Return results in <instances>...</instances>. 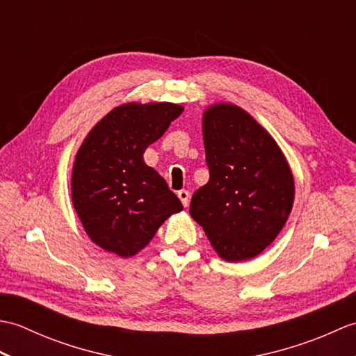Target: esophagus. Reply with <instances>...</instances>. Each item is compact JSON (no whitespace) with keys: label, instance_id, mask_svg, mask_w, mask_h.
Here are the masks:
<instances>
[{"label":"esophagus","instance_id":"obj_1","mask_svg":"<svg viewBox=\"0 0 356 356\" xmlns=\"http://www.w3.org/2000/svg\"><path fill=\"white\" fill-rule=\"evenodd\" d=\"M177 195H179L180 202L184 203V207H188V203H190V191H186V190H180V191L177 193Z\"/></svg>","mask_w":356,"mask_h":356}]
</instances>
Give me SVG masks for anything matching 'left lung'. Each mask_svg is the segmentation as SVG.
<instances>
[{
  "label": "left lung",
  "mask_w": 356,
  "mask_h": 356,
  "mask_svg": "<svg viewBox=\"0 0 356 356\" xmlns=\"http://www.w3.org/2000/svg\"><path fill=\"white\" fill-rule=\"evenodd\" d=\"M209 180L193 194L190 214L226 261L254 259L291 214L293 177L268 131L231 104L203 115Z\"/></svg>",
  "instance_id": "left-lung-1"
}]
</instances>
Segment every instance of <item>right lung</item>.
Returning a JSON list of instances; mask_svg holds the SVG:
<instances>
[{
	"instance_id": "right-lung-1",
	"label": "right lung",
	"mask_w": 356,
	"mask_h": 356,
	"mask_svg": "<svg viewBox=\"0 0 356 356\" xmlns=\"http://www.w3.org/2000/svg\"><path fill=\"white\" fill-rule=\"evenodd\" d=\"M184 107L170 102L124 104L88 133L73 165L72 199L88 237L131 257L184 207L165 179L143 162Z\"/></svg>"
}]
</instances>
